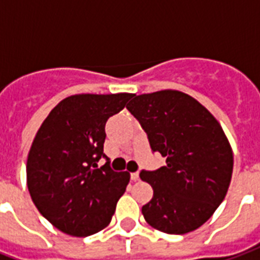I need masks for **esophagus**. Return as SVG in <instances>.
<instances>
[{
  "label": "esophagus",
  "instance_id": "esophagus-1",
  "mask_svg": "<svg viewBox=\"0 0 260 260\" xmlns=\"http://www.w3.org/2000/svg\"><path fill=\"white\" fill-rule=\"evenodd\" d=\"M131 179H132V181H138V179H139V173H132V174H131Z\"/></svg>",
  "mask_w": 260,
  "mask_h": 260
}]
</instances>
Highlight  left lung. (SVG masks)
<instances>
[{"label": "left lung", "instance_id": "obj_1", "mask_svg": "<svg viewBox=\"0 0 260 260\" xmlns=\"http://www.w3.org/2000/svg\"><path fill=\"white\" fill-rule=\"evenodd\" d=\"M126 109L146 131L151 150L166 158V166L140 173L154 190L142 208L146 221L171 235L200 228L225 198L234 170V152L220 122L178 90L135 94Z\"/></svg>", "mask_w": 260, "mask_h": 260}]
</instances>
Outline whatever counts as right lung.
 <instances>
[{"mask_svg": "<svg viewBox=\"0 0 260 260\" xmlns=\"http://www.w3.org/2000/svg\"><path fill=\"white\" fill-rule=\"evenodd\" d=\"M134 94H74L43 121L26 160V185L39 212L64 234L85 238L109 225L129 173L113 171L104 154L108 118Z\"/></svg>", "mask_w": 260, "mask_h": 260, "instance_id": "right-lung-1", "label": "right lung"}]
</instances>
